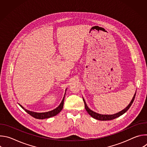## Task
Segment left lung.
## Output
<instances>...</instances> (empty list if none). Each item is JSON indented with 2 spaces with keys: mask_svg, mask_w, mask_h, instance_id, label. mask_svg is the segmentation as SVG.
I'll use <instances>...</instances> for the list:
<instances>
[{
  "mask_svg": "<svg viewBox=\"0 0 147 147\" xmlns=\"http://www.w3.org/2000/svg\"><path fill=\"white\" fill-rule=\"evenodd\" d=\"M136 93L134 94V96H133V98L132 99V100H131L130 103L128 105V106L125 108V109H124L123 110H122L121 111L118 112V113H116L115 114H113V115H101V114H99L98 113H96L95 112H94L93 111L91 110L87 106V105L85 101V99H84V98L82 97V99H83V100H84V105H85V108L87 111V112H88V113L93 118L95 119H97V120H113L114 119H116L117 117H119V116H121L122 115H123L124 113H125V112H126L130 108L131 105H132L134 99H135V96H136Z\"/></svg>",
  "mask_w": 147,
  "mask_h": 147,
  "instance_id": "left-lung-1",
  "label": "left lung"
}]
</instances>
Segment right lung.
<instances>
[{
  "mask_svg": "<svg viewBox=\"0 0 147 147\" xmlns=\"http://www.w3.org/2000/svg\"><path fill=\"white\" fill-rule=\"evenodd\" d=\"M67 90V88L66 90V91ZM65 94H65V95L63 96V98L60 104L59 105L55 108V109L49 111V112H42V113H38V112H32V111H28L27 109H26V108H24L22 105H21L20 104H19V105L22 107L27 113H28L29 115H30L31 116H32V117L36 118V119H48L53 116H55L56 115H57L58 113H59L62 110L63 108V105H64V100H65Z\"/></svg>",
  "mask_w": 147,
  "mask_h": 147,
  "instance_id": "add662e5",
  "label": "right lung"
}]
</instances>
